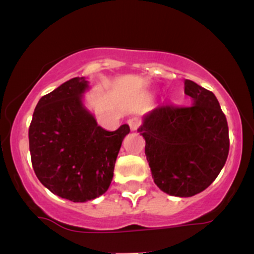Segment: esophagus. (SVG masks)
Returning a JSON list of instances; mask_svg holds the SVG:
<instances>
[{
  "instance_id": "esophagus-1",
  "label": "esophagus",
  "mask_w": 254,
  "mask_h": 254,
  "mask_svg": "<svg viewBox=\"0 0 254 254\" xmlns=\"http://www.w3.org/2000/svg\"><path fill=\"white\" fill-rule=\"evenodd\" d=\"M127 124H129L131 130L135 131V130L138 129L139 125H141V119H139L138 117H132V118H130L129 121H127Z\"/></svg>"
}]
</instances>
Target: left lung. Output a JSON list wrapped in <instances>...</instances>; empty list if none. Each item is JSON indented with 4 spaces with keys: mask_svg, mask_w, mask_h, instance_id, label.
I'll use <instances>...</instances> for the list:
<instances>
[{
    "mask_svg": "<svg viewBox=\"0 0 254 254\" xmlns=\"http://www.w3.org/2000/svg\"><path fill=\"white\" fill-rule=\"evenodd\" d=\"M191 106L161 104L144 116L145 139L154 183L171 196L191 197L216 179L229 153L228 124L210 90L185 80Z\"/></svg>",
    "mask_w": 254,
    "mask_h": 254,
    "instance_id": "8db88e82",
    "label": "left lung"
}]
</instances>
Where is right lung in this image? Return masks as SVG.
<instances>
[{
	"label": "right lung",
	"mask_w": 254,
	"mask_h": 254,
	"mask_svg": "<svg viewBox=\"0 0 254 254\" xmlns=\"http://www.w3.org/2000/svg\"><path fill=\"white\" fill-rule=\"evenodd\" d=\"M84 77H74L44 95L33 112L28 139L39 182L57 196L87 202L105 193L127 124L107 131L84 109Z\"/></svg>",
	"instance_id": "obj_1"
}]
</instances>
